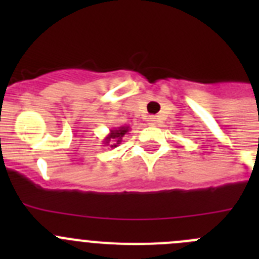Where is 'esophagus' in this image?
<instances>
[{
    "label": "esophagus",
    "mask_w": 259,
    "mask_h": 259,
    "mask_svg": "<svg viewBox=\"0 0 259 259\" xmlns=\"http://www.w3.org/2000/svg\"><path fill=\"white\" fill-rule=\"evenodd\" d=\"M150 119H152V122H154V118H150Z\"/></svg>",
    "instance_id": "esophagus-1"
}]
</instances>
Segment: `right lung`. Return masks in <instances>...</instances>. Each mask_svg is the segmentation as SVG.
Listing matches in <instances>:
<instances>
[{
    "label": "right lung",
    "instance_id": "obj_1",
    "mask_svg": "<svg viewBox=\"0 0 259 259\" xmlns=\"http://www.w3.org/2000/svg\"><path fill=\"white\" fill-rule=\"evenodd\" d=\"M128 131H130V127H128V125H120V127L118 128H113V130H110V134L105 137L102 144L109 145L110 148H116L119 144L122 143L123 136L127 135Z\"/></svg>",
    "mask_w": 259,
    "mask_h": 259
}]
</instances>
